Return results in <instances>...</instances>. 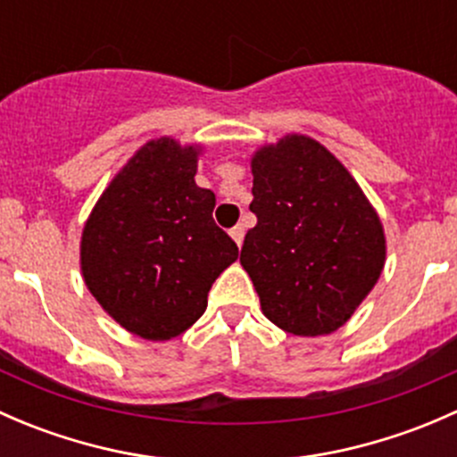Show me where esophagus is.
<instances>
[{
	"instance_id": "esophagus-1",
	"label": "esophagus",
	"mask_w": 457,
	"mask_h": 457,
	"mask_svg": "<svg viewBox=\"0 0 457 457\" xmlns=\"http://www.w3.org/2000/svg\"><path fill=\"white\" fill-rule=\"evenodd\" d=\"M229 237H232V238H234V243H237V245L241 247L243 237H245V228H243V225H237V228L229 229Z\"/></svg>"
}]
</instances>
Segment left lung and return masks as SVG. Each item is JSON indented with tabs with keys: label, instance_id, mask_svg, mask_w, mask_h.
I'll return each instance as SVG.
<instances>
[{
	"label": "left lung",
	"instance_id": "8db88e82",
	"mask_svg": "<svg viewBox=\"0 0 457 457\" xmlns=\"http://www.w3.org/2000/svg\"><path fill=\"white\" fill-rule=\"evenodd\" d=\"M256 225L241 265L262 314L294 336H325L358 310L385 267L380 216L316 139L285 135L252 156Z\"/></svg>",
	"mask_w": 457,
	"mask_h": 457
}]
</instances>
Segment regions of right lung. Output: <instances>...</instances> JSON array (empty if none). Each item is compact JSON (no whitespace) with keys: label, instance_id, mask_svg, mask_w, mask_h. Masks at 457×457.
<instances>
[{"label":"right lung","instance_id":"right-lung-1","mask_svg":"<svg viewBox=\"0 0 457 457\" xmlns=\"http://www.w3.org/2000/svg\"><path fill=\"white\" fill-rule=\"evenodd\" d=\"M201 145L147 141L114 174L81 232L86 287L123 329L170 340L207 307L238 247L212 219L216 196L195 181Z\"/></svg>","mask_w":457,"mask_h":457}]
</instances>
